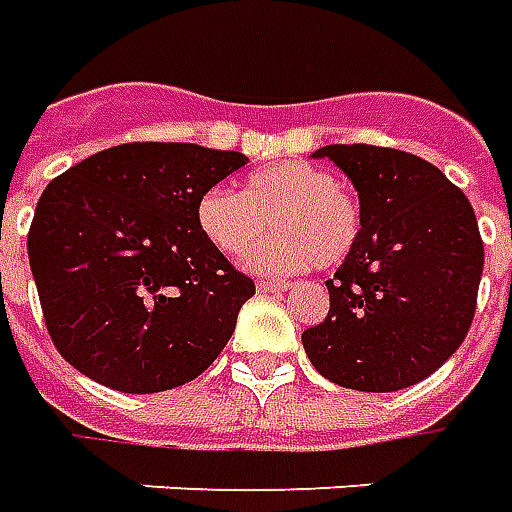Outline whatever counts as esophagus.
I'll return each mask as SVG.
<instances>
[{"label":"esophagus","instance_id":"esophagus-1","mask_svg":"<svg viewBox=\"0 0 512 512\" xmlns=\"http://www.w3.org/2000/svg\"><path fill=\"white\" fill-rule=\"evenodd\" d=\"M288 288H291L288 282H271V280L257 282V291L260 293H280V291H288Z\"/></svg>","mask_w":512,"mask_h":512}]
</instances>
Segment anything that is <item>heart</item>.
<instances>
[{
  "instance_id": "obj_1",
  "label": "heart",
  "mask_w": 512,
  "mask_h": 512,
  "mask_svg": "<svg viewBox=\"0 0 512 512\" xmlns=\"http://www.w3.org/2000/svg\"><path fill=\"white\" fill-rule=\"evenodd\" d=\"M196 216L207 241L230 257L244 255L271 221L277 232L249 255V266L271 274L338 266L352 255L363 221L338 177L302 160L255 171L244 194L210 188Z\"/></svg>"
}]
</instances>
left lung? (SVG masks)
Here are the masks:
<instances>
[{"label": "left lung", "instance_id": "obj_1", "mask_svg": "<svg viewBox=\"0 0 512 512\" xmlns=\"http://www.w3.org/2000/svg\"><path fill=\"white\" fill-rule=\"evenodd\" d=\"M352 180L360 238L327 280L330 313L302 332L321 377L368 393L430 377L466 338L482 277L480 227L466 194L410 152L321 146Z\"/></svg>", "mask_w": 512, "mask_h": 512}]
</instances>
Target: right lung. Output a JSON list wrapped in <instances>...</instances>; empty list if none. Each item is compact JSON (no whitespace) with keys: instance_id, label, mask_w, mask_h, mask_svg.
Returning a JSON list of instances; mask_svg holds the SVG:
<instances>
[{"instance_id":"1","label":"right lung","mask_w":512,"mask_h":512,"mask_svg":"<svg viewBox=\"0 0 512 512\" xmlns=\"http://www.w3.org/2000/svg\"><path fill=\"white\" fill-rule=\"evenodd\" d=\"M241 152L121 144L46 185L27 252L63 360L124 393L196 380L230 341L255 282L199 227V199Z\"/></svg>"}]
</instances>
